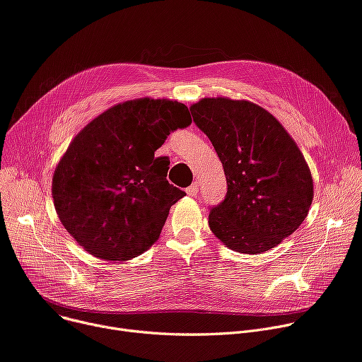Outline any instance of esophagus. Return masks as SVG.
<instances>
[{
	"label": "esophagus",
	"instance_id": "34e87169",
	"mask_svg": "<svg viewBox=\"0 0 362 362\" xmlns=\"http://www.w3.org/2000/svg\"><path fill=\"white\" fill-rule=\"evenodd\" d=\"M186 192H187L189 197H195V195L198 194V192H199V185H198V182L192 183V185L186 189Z\"/></svg>",
	"mask_w": 362,
	"mask_h": 362
}]
</instances>
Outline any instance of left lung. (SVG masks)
<instances>
[{"instance_id":"8db88e82","label":"left lung","mask_w":362,"mask_h":362,"mask_svg":"<svg viewBox=\"0 0 362 362\" xmlns=\"http://www.w3.org/2000/svg\"><path fill=\"white\" fill-rule=\"evenodd\" d=\"M190 113L227 177V197L209 214L211 231L238 253L276 247L301 226L315 197L296 141L272 113L249 100L204 98Z\"/></svg>"}]
</instances>
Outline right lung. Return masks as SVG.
I'll return each mask as SVG.
<instances>
[{
	"mask_svg": "<svg viewBox=\"0 0 362 362\" xmlns=\"http://www.w3.org/2000/svg\"><path fill=\"white\" fill-rule=\"evenodd\" d=\"M192 117L183 103L141 98L95 116L71 141L52 176L57 214L90 255L127 262L160 237L172 205L186 194L168 183L154 153Z\"/></svg>",
	"mask_w": 362,
	"mask_h": 362,
	"instance_id": "obj_1",
	"label": "right lung"
}]
</instances>
